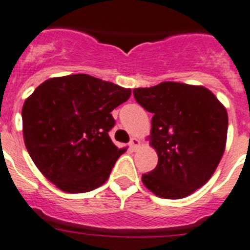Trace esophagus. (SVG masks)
Masks as SVG:
<instances>
[{
	"mask_svg": "<svg viewBox=\"0 0 250 250\" xmlns=\"http://www.w3.org/2000/svg\"><path fill=\"white\" fill-rule=\"evenodd\" d=\"M140 146V142L138 139H136V138H131V139H130V142H129V146L131 149H133V150H135L136 148H138V146Z\"/></svg>",
	"mask_w": 250,
	"mask_h": 250,
	"instance_id": "esophagus-1",
	"label": "esophagus"
}]
</instances>
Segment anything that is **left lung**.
I'll return each mask as SVG.
<instances>
[{"label":"left lung","mask_w":250,"mask_h":250,"mask_svg":"<svg viewBox=\"0 0 250 250\" xmlns=\"http://www.w3.org/2000/svg\"><path fill=\"white\" fill-rule=\"evenodd\" d=\"M136 102L153 114L150 144L158 164L143 174L146 188L159 197L183 198L214 174L225 150L228 112L208 88L162 82L135 88Z\"/></svg>","instance_id":"left-lung-1"}]
</instances>
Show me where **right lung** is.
Instances as JSON below:
<instances>
[{"label":"right lung","instance_id":"add662e5","mask_svg":"<svg viewBox=\"0 0 250 250\" xmlns=\"http://www.w3.org/2000/svg\"><path fill=\"white\" fill-rule=\"evenodd\" d=\"M130 95L131 89L88 74L42 82L22 106L23 140L40 172L69 193L104 185L126 150L108 135L115 125L111 111Z\"/></svg>","mask_w":250,"mask_h":250}]
</instances>
